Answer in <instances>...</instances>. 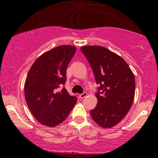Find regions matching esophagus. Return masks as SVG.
Segmentation results:
<instances>
[{
	"label": "esophagus",
	"instance_id": "1",
	"mask_svg": "<svg viewBox=\"0 0 158 158\" xmlns=\"http://www.w3.org/2000/svg\"><path fill=\"white\" fill-rule=\"evenodd\" d=\"M86 96H87V93L86 92H84V93L79 94V98H80V99H83V98H85Z\"/></svg>",
	"mask_w": 158,
	"mask_h": 158
}]
</instances>
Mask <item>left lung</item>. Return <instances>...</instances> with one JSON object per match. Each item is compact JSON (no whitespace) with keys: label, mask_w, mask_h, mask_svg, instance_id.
<instances>
[{"label":"left lung","mask_w":158,"mask_h":158,"mask_svg":"<svg viewBox=\"0 0 158 158\" xmlns=\"http://www.w3.org/2000/svg\"><path fill=\"white\" fill-rule=\"evenodd\" d=\"M93 70L99 85L97 107L90 115L99 126L111 128L120 122L130 110L135 98V76L126 61L101 46L81 48Z\"/></svg>","instance_id":"left-lung-1"}]
</instances>
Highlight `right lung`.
<instances>
[{"label":"right lung","instance_id":"obj_1","mask_svg":"<svg viewBox=\"0 0 158 158\" xmlns=\"http://www.w3.org/2000/svg\"><path fill=\"white\" fill-rule=\"evenodd\" d=\"M77 48L61 45L44 52L32 65L24 85V95L30 111L41 124L58 126L65 120L77 102L61 85L67 80L68 65Z\"/></svg>","mask_w":158,"mask_h":158}]
</instances>
